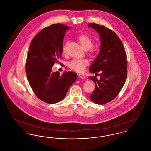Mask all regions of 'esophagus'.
Instances as JSON below:
<instances>
[{
    "mask_svg": "<svg viewBox=\"0 0 151 151\" xmlns=\"http://www.w3.org/2000/svg\"><path fill=\"white\" fill-rule=\"evenodd\" d=\"M78 76H79V77L80 78V79H84L86 78H85V76H84V75H83V74H79V75H78Z\"/></svg>",
    "mask_w": 151,
    "mask_h": 151,
    "instance_id": "esophagus-1",
    "label": "esophagus"
}]
</instances>
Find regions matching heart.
<instances>
[{
    "instance_id": "b5f03b06",
    "label": "heart",
    "mask_w": 151,
    "mask_h": 151,
    "mask_svg": "<svg viewBox=\"0 0 151 151\" xmlns=\"http://www.w3.org/2000/svg\"><path fill=\"white\" fill-rule=\"evenodd\" d=\"M77 40L80 46L84 49L88 50L93 45L92 40L86 35H81L78 37ZM65 45L63 47V52H65ZM89 64L88 60L86 59H74L68 63V67L73 70L78 72H83L85 67Z\"/></svg>"
}]
</instances>
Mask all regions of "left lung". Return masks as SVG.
I'll return each instance as SVG.
<instances>
[{"mask_svg":"<svg viewBox=\"0 0 151 151\" xmlns=\"http://www.w3.org/2000/svg\"><path fill=\"white\" fill-rule=\"evenodd\" d=\"M88 27L97 32L101 43L100 52L89 70L100 77V80L95 76L89 77L96 86L90 99L102 105L113 100L124 84L127 74L126 53L122 41L113 30L94 23L89 24Z\"/></svg>","mask_w":151,"mask_h":151,"instance_id":"1","label":"left lung"}]
</instances>
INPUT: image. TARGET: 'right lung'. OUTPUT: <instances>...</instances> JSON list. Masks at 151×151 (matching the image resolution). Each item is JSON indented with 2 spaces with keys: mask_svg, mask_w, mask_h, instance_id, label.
Wrapping results in <instances>:
<instances>
[{
  "mask_svg": "<svg viewBox=\"0 0 151 151\" xmlns=\"http://www.w3.org/2000/svg\"><path fill=\"white\" fill-rule=\"evenodd\" d=\"M70 27L52 24L41 30L32 40L26 60V73L37 97L45 102L55 104L62 100L77 79L73 72H52L63 51L66 30Z\"/></svg>",
  "mask_w": 151,
  "mask_h": 151,
  "instance_id": "obj_1",
  "label": "right lung"
}]
</instances>
